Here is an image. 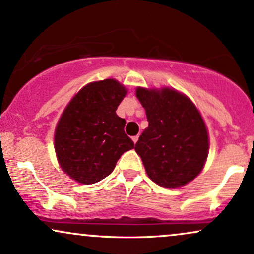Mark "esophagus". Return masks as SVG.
<instances>
[{
  "mask_svg": "<svg viewBox=\"0 0 254 254\" xmlns=\"http://www.w3.org/2000/svg\"><path fill=\"white\" fill-rule=\"evenodd\" d=\"M138 138H139V135H136V136H133V137H132V141H133V143H136V142L138 141Z\"/></svg>",
  "mask_w": 254,
  "mask_h": 254,
  "instance_id": "34e87169",
  "label": "esophagus"
}]
</instances>
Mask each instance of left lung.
<instances>
[{
    "mask_svg": "<svg viewBox=\"0 0 254 254\" xmlns=\"http://www.w3.org/2000/svg\"><path fill=\"white\" fill-rule=\"evenodd\" d=\"M136 95L145 109L148 127L135 150L148 177L164 188H178L193 180L209 149L208 131L196 106L170 88H137Z\"/></svg>",
    "mask_w": 254,
    "mask_h": 254,
    "instance_id": "8db88e82",
    "label": "left lung"
}]
</instances>
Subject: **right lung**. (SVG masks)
I'll list each match as a JSON object with an SVG mask.
<instances>
[{
    "label": "right lung",
    "instance_id": "add662e5",
    "mask_svg": "<svg viewBox=\"0 0 254 254\" xmlns=\"http://www.w3.org/2000/svg\"><path fill=\"white\" fill-rule=\"evenodd\" d=\"M127 90L116 80L84 86L64 110L55 132V150L62 170L81 184L110 176L133 142L125 133V119L116 110Z\"/></svg>",
    "mask_w": 254,
    "mask_h": 254
}]
</instances>
